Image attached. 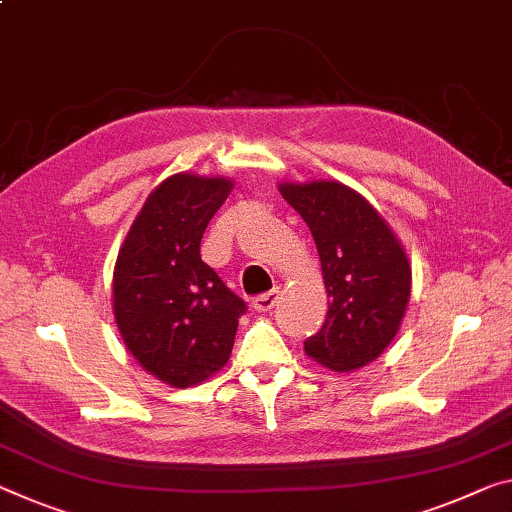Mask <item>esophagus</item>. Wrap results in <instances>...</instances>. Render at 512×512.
<instances>
[{"label": "esophagus", "mask_w": 512, "mask_h": 512, "mask_svg": "<svg viewBox=\"0 0 512 512\" xmlns=\"http://www.w3.org/2000/svg\"><path fill=\"white\" fill-rule=\"evenodd\" d=\"M279 293H281V290L274 288V290H267V293H263V295H256L254 300H251V306H254L256 311H270L272 306L277 304Z\"/></svg>", "instance_id": "esophagus-1"}]
</instances>
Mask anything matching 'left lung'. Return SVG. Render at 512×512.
<instances>
[{"instance_id":"1","label":"left lung","mask_w":512,"mask_h":512,"mask_svg":"<svg viewBox=\"0 0 512 512\" xmlns=\"http://www.w3.org/2000/svg\"><path fill=\"white\" fill-rule=\"evenodd\" d=\"M316 240L329 309L304 352L338 373L371 364L398 334L412 267L396 235L364 196L336 180L281 183Z\"/></svg>"}]
</instances>
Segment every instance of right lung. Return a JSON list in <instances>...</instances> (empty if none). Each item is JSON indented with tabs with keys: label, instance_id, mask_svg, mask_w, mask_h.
<instances>
[{
	"label": "right lung",
	"instance_id": "add662e5",
	"mask_svg": "<svg viewBox=\"0 0 512 512\" xmlns=\"http://www.w3.org/2000/svg\"><path fill=\"white\" fill-rule=\"evenodd\" d=\"M229 178L162 180L132 222L114 267V318L148 373L187 389L231 357L247 304L201 261V238L222 208Z\"/></svg>",
	"mask_w": 512,
	"mask_h": 512
}]
</instances>
